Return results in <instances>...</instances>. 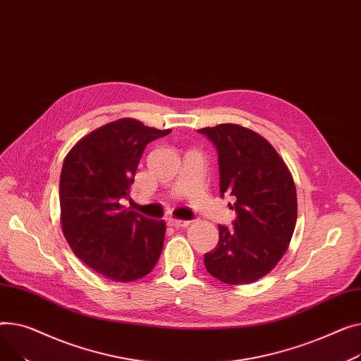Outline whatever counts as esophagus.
<instances>
[{
    "label": "esophagus",
    "mask_w": 361,
    "mask_h": 361,
    "mask_svg": "<svg viewBox=\"0 0 361 361\" xmlns=\"http://www.w3.org/2000/svg\"><path fill=\"white\" fill-rule=\"evenodd\" d=\"M167 224L171 226V227L179 228V227H186V226H189V221H186V220H176V219H169V220H167Z\"/></svg>",
    "instance_id": "obj_1"
}]
</instances>
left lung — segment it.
<instances>
[{"label":"left lung","instance_id":"1","mask_svg":"<svg viewBox=\"0 0 361 361\" xmlns=\"http://www.w3.org/2000/svg\"><path fill=\"white\" fill-rule=\"evenodd\" d=\"M219 154L220 195L236 200L233 228L219 224L217 247L204 255L207 271L230 284L253 283L286 253L298 220L291 173L259 134L235 123L198 130Z\"/></svg>","mask_w":361,"mask_h":361}]
</instances>
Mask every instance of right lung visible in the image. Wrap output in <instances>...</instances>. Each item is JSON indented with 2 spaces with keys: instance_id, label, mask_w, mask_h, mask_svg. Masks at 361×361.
Here are the masks:
<instances>
[{
  "instance_id": "1",
  "label": "right lung",
  "mask_w": 361,
  "mask_h": 361,
  "mask_svg": "<svg viewBox=\"0 0 361 361\" xmlns=\"http://www.w3.org/2000/svg\"><path fill=\"white\" fill-rule=\"evenodd\" d=\"M119 119L80 140L59 179L62 233L74 255L103 277L135 281L156 267L166 224L123 208L144 148L171 134Z\"/></svg>"
}]
</instances>
